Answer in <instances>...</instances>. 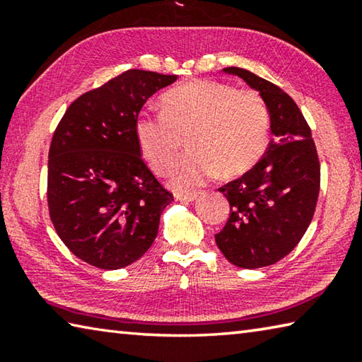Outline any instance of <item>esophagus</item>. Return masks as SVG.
I'll return each instance as SVG.
<instances>
[{"instance_id":"obj_1","label":"esophagus","mask_w":362,"mask_h":362,"mask_svg":"<svg viewBox=\"0 0 362 362\" xmlns=\"http://www.w3.org/2000/svg\"><path fill=\"white\" fill-rule=\"evenodd\" d=\"M199 193L196 192H189V193H177L175 194V199L180 201V203H192L196 198H198Z\"/></svg>"}]
</instances>
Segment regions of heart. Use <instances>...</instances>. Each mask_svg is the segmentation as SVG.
<instances>
[{
	"label": "heart",
	"mask_w": 362,
	"mask_h": 362,
	"mask_svg": "<svg viewBox=\"0 0 362 362\" xmlns=\"http://www.w3.org/2000/svg\"><path fill=\"white\" fill-rule=\"evenodd\" d=\"M161 105L164 113H140L134 129L144 158L158 173L173 168L188 137L192 151L170 177L177 188L199 187L218 173L246 174L268 145V110L254 90L198 79L170 89Z\"/></svg>",
	"instance_id": "1"
}]
</instances>
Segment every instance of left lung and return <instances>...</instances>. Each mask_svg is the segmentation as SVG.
<instances>
[{
  "label": "left lung",
  "mask_w": 362,
  "mask_h": 362,
  "mask_svg": "<svg viewBox=\"0 0 362 362\" xmlns=\"http://www.w3.org/2000/svg\"><path fill=\"white\" fill-rule=\"evenodd\" d=\"M240 76L260 94L269 115L272 142L255 166L218 188L230 217L216 243L226 260L255 269L283 259L302 240L320 194V159L297 103L276 84L238 66L222 70Z\"/></svg>",
  "instance_id": "obj_1"
}]
</instances>
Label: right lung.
<instances>
[{"instance_id":"right-lung-1","label":"right lung","mask_w":362,"mask_h":362,"mask_svg":"<svg viewBox=\"0 0 362 362\" xmlns=\"http://www.w3.org/2000/svg\"><path fill=\"white\" fill-rule=\"evenodd\" d=\"M177 75L127 70L71 103L54 132L47 206L78 259L102 269L139 260L155 241L173 194L140 156L136 118Z\"/></svg>"}]
</instances>
